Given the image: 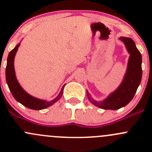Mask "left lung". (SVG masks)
<instances>
[{
	"label": "left lung",
	"mask_w": 152,
	"mask_h": 152,
	"mask_svg": "<svg viewBox=\"0 0 152 152\" xmlns=\"http://www.w3.org/2000/svg\"><path fill=\"white\" fill-rule=\"evenodd\" d=\"M120 40L126 45L130 54L126 72L123 81L114 92L102 102H96L87 91L89 101L93 104L104 110H118L129 103L134 97L142 78V56L134 41L129 37H121Z\"/></svg>",
	"instance_id": "8db88e82"
}]
</instances>
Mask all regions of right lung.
Returning <instances> with one entry per match:
<instances>
[{
  "instance_id": "add662e5",
  "label": "right lung",
  "mask_w": 152,
  "mask_h": 152,
  "mask_svg": "<svg viewBox=\"0 0 152 152\" xmlns=\"http://www.w3.org/2000/svg\"><path fill=\"white\" fill-rule=\"evenodd\" d=\"M20 45V43L18 44L13 50H11L8 55L7 67H6V79H7V83L8 85V87L10 88L12 96H13V97L15 98L17 102H20L21 104L28 107L29 109H31V110H43V109H45L47 107H50V106L53 105V104L56 103L62 97L65 85L62 87L59 95L54 99L50 101V102H47L45 100H42V99H39L37 98L33 97L32 96L29 95L28 93H27L22 88L19 82H18L16 75H15V67H14L15 56L17 51H18V49Z\"/></svg>"
}]
</instances>
